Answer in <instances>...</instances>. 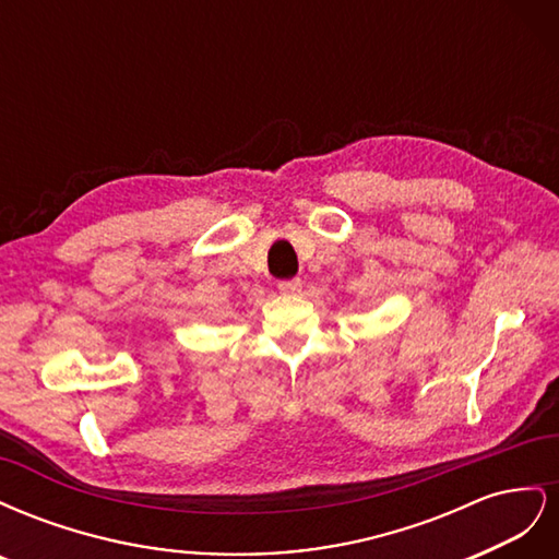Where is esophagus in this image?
<instances>
[{"label":"esophagus","mask_w":559,"mask_h":559,"mask_svg":"<svg viewBox=\"0 0 559 559\" xmlns=\"http://www.w3.org/2000/svg\"><path fill=\"white\" fill-rule=\"evenodd\" d=\"M277 289L282 294H298L302 289V282L300 280H284L277 284Z\"/></svg>","instance_id":"obj_1"}]
</instances>
